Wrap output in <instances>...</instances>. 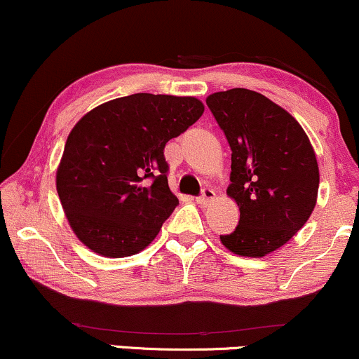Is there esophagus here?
<instances>
[{
	"mask_svg": "<svg viewBox=\"0 0 359 359\" xmlns=\"http://www.w3.org/2000/svg\"><path fill=\"white\" fill-rule=\"evenodd\" d=\"M213 200H215V191H213V189H211V188H205V189H203V191H201L200 196L196 198V203H198V205L205 206V205H208V203H211Z\"/></svg>",
	"mask_w": 359,
	"mask_h": 359,
	"instance_id": "34e87169",
	"label": "esophagus"
}]
</instances>
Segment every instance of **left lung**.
<instances>
[{
    "instance_id": "left-lung-1",
    "label": "left lung",
    "mask_w": 359,
    "mask_h": 359,
    "mask_svg": "<svg viewBox=\"0 0 359 359\" xmlns=\"http://www.w3.org/2000/svg\"><path fill=\"white\" fill-rule=\"evenodd\" d=\"M231 148L228 194L240 206L221 243L234 255L271 253L294 236L316 205L320 171L299 123L259 93L233 88L206 100Z\"/></svg>"
}]
</instances>
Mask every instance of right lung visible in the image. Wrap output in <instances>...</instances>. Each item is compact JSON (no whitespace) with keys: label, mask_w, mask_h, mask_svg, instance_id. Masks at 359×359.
<instances>
[{"label":"right lung","mask_w":359,"mask_h":359,"mask_svg":"<svg viewBox=\"0 0 359 359\" xmlns=\"http://www.w3.org/2000/svg\"><path fill=\"white\" fill-rule=\"evenodd\" d=\"M191 96L136 93L85 114L65 144L56 189L73 231L95 253H140L170 218L165 146L201 118Z\"/></svg>","instance_id":"obj_1"}]
</instances>
